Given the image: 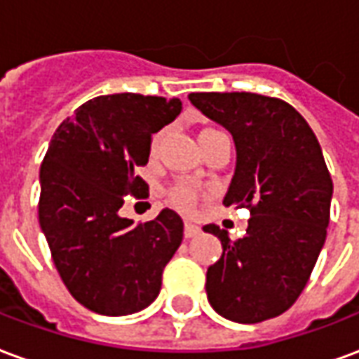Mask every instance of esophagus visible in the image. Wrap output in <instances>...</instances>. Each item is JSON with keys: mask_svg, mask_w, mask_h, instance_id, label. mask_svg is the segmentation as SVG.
I'll use <instances>...</instances> for the list:
<instances>
[{"mask_svg": "<svg viewBox=\"0 0 359 359\" xmlns=\"http://www.w3.org/2000/svg\"><path fill=\"white\" fill-rule=\"evenodd\" d=\"M196 234H200V226L194 225V223H187L184 225V236L187 238H194Z\"/></svg>", "mask_w": 359, "mask_h": 359, "instance_id": "34e87169", "label": "esophagus"}]
</instances>
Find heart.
<instances>
[{
  "instance_id": "b5f03b06",
  "label": "heart",
  "mask_w": 359,
  "mask_h": 359,
  "mask_svg": "<svg viewBox=\"0 0 359 359\" xmlns=\"http://www.w3.org/2000/svg\"><path fill=\"white\" fill-rule=\"evenodd\" d=\"M159 144H161V134H154V138L149 142V149L151 154H156L159 149ZM169 202L177 208V210L190 211L198 202V190H196L192 184L188 182H179L169 190Z\"/></svg>"
}]
</instances>
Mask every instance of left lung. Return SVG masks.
<instances>
[{
	"label": "left lung",
	"instance_id": "left-lung-1",
	"mask_svg": "<svg viewBox=\"0 0 359 359\" xmlns=\"http://www.w3.org/2000/svg\"><path fill=\"white\" fill-rule=\"evenodd\" d=\"M188 100L233 134L236 169L223 203L250 210L238 241L217 225L203 226L223 246L205 275L208 300L236 323L280 316L298 300L327 238L332 180L321 146L306 118L278 97L196 92Z\"/></svg>",
	"mask_w": 359,
	"mask_h": 359
}]
</instances>
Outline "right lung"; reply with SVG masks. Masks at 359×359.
I'll return each instance as SVG.
<instances>
[{"mask_svg":"<svg viewBox=\"0 0 359 359\" xmlns=\"http://www.w3.org/2000/svg\"><path fill=\"white\" fill-rule=\"evenodd\" d=\"M179 97L113 94L82 103L53 134L40 167L38 217L69 292L102 316L148 308L182 242V219L163 210L144 225L121 217L125 196L148 198L136 175L151 134L177 118Z\"/></svg>","mask_w":359,"mask_h":359,"instance_id":"obj_1","label":"right lung"}]
</instances>
